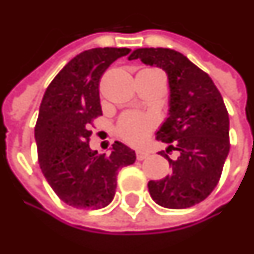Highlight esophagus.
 Returning a JSON list of instances; mask_svg holds the SVG:
<instances>
[{"label":"esophagus","instance_id":"34e87169","mask_svg":"<svg viewBox=\"0 0 254 254\" xmlns=\"http://www.w3.org/2000/svg\"><path fill=\"white\" fill-rule=\"evenodd\" d=\"M150 154L147 151H141V150H139V151H136V157H137V159L139 161H143V159H145V158L148 157Z\"/></svg>","mask_w":254,"mask_h":254}]
</instances>
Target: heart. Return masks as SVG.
<instances>
[{
	"mask_svg": "<svg viewBox=\"0 0 254 254\" xmlns=\"http://www.w3.org/2000/svg\"><path fill=\"white\" fill-rule=\"evenodd\" d=\"M155 127V118L145 113H127L117 124V133L129 144H140Z\"/></svg>",
	"mask_w": 254,
	"mask_h": 254,
	"instance_id": "heart-1",
	"label": "heart"
}]
</instances>
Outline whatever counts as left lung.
I'll return each instance as SVG.
<instances>
[{"mask_svg": "<svg viewBox=\"0 0 254 254\" xmlns=\"http://www.w3.org/2000/svg\"><path fill=\"white\" fill-rule=\"evenodd\" d=\"M162 68L169 82V117L157 132L170 165L162 180L148 182L158 205L184 209L202 202L217 186L230 151V120L212 78L183 53L169 48H139L129 60ZM176 151L170 160L167 154Z\"/></svg>", "mask_w": 254, "mask_h": 254, "instance_id": "left-lung-1", "label": "left lung"}]
</instances>
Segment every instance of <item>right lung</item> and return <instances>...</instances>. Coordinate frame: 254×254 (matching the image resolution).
Returning a JSON list of instances; mask_svg holds the SVG:
<instances>
[{"mask_svg": "<svg viewBox=\"0 0 254 254\" xmlns=\"http://www.w3.org/2000/svg\"><path fill=\"white\" fill-rule=\"evenodd\" d=\"M127 48H93L77 55L45 90L35 124L38 162L49 186L67 205L100 209L113 201L117 175L136 154L115 141L111 152L90 150L92 121L102 115L99 82Z\"/></svg>", "mask_w": 254, "mask_h": 254, "instance_id": "add662e5", "label": "right lung"}]
</instances>
